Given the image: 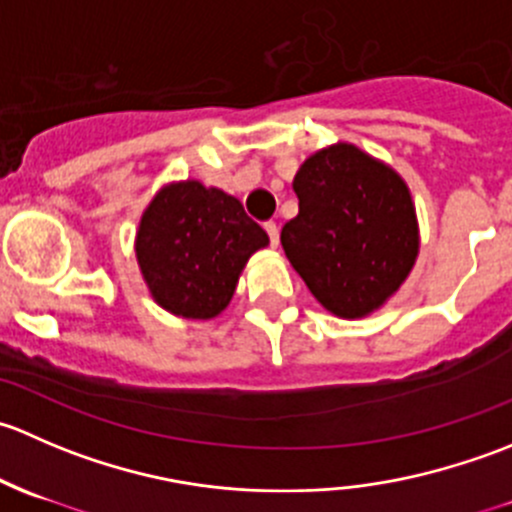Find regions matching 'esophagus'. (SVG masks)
<instances>
[{"mask_svg":"<svg viewBox=\"0 0 512 512\" xmlns=\"http://www.w3.org/2000/svg\"><path fill=\"white\" fill-rule=\"evenodd\" d=\"M265 230H267V235H270L272 245L277 247V242H280V227H277V223H265Z\"/></svg>","mask_w":512,"mask_h":512,"instance_id":"obj_1","label":"esophagus"}]
</instances>
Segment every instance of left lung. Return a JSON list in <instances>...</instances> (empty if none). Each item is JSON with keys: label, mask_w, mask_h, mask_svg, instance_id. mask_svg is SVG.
<instances>
[{"label": "left lung", "mask_w": 512, "mask_h": 512, "mask_svg": "<svg viewBox=\"0 0 512 512\" xmlns=\"http://www.w3.org/2000/svg\"><path fill=\"white\" fill-rule=\"evenodd\" d=\"M299 213L282 227L287 260L324 309L359 319L409 277L418 223L409 185L352 143L302 163L292 183Z\"/></svg>", "instance_id": "left-lung-1"}]
</instances>
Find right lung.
Here are the masks:
<instances>
[{"instance_id":"right-lung-1","label":"right lung","mask_w":512,"mask_h":512,"mask_svg":"<svg viewBox=\"0 0 512 512\" xmlns=\"http://www.w3.org/2000/svg\"><path fill=\"white\" fill-rule=\"evenodd\" d=\"M270 237L242 203L200 180L170 183L136 232V257L151 297L175 317L213 319L230 304L250 255Z\"/></svg>"}]
</instances>
